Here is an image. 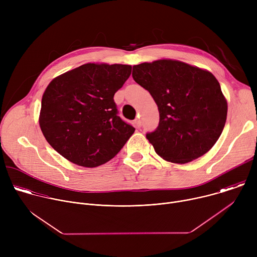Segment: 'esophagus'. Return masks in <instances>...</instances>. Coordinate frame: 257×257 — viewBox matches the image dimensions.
Returning <instances> with one entry per match:
<instances>
[{
  "mask_svg": "<svg viewBox=\"0 0 257 257\" xmlns=\"http://www.w3.org/2000/svg\"><path fill=\"white\" fill-rule=\"evenodd\" d=\"M134 124H135L136 128L141 127V125H142V121H141V119H140L139 117H138V118H136V119H135V121H134Z\"/></svg>",
  "mask_w": 257,
  "mask_h": 257,
  "instance_id": "1",
  "label": "esophagus"
}]
</instances>
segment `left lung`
<instances>
[{
	"mask_svg": "<svg viewBox=\"0 0 257 257\" xmlns=\"http://www.w3.org/2000/svg\"><path fill=\"white\" fill-rule=\"evenodd\" d=\"M132 77L158 104L159 126L146 138L161 158L186 164L212 148L225 127L228 104L210 72L159 60L133 66Z\"/></svg>",
	"mask_w": 257,
	"mask_h": 257,
	"instance_id": "left-lung-1",
	"label": "left lung"
}]
</instances>
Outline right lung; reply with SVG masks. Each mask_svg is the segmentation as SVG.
I'll return each mask as SVG.
<instances>
[{"instance_id":"add662e5","label":"right lung","mask_w":257,"mask_h":257,"mask_svg":"<svg viewBox=\"0 0 257 257\" xmlns=\"http://www.w3.org/2000/svg\"><path fill=\"white\" fill-rule=\"evenodd\" d=\"M131 69L130 65L88 63L48 85L40 126L56 152L73 164L94 168L121 151L135 128L118 116L114 95Z\"/></svg>"}]
</instances>
